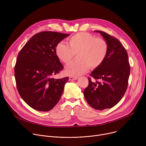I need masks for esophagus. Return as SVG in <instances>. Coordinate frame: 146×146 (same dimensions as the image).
Here are the masks:
<instances>
[{"instance_id":"1","label":"esophagus","mask_w":146,"mask_h":146,"mask_svg":"<svg viewBox=\"0 0 146 146\" xmlns=\"http://www.w3.org/2000/svg\"><path fill=\"white\" fill-rule=\"evenodd\" d=\"M78 78L76 77H72V76H70L69 77V80H77Z\"/></svg>"}]
</instances>
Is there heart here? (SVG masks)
<instances>
[{
	"instance_id": "obj_1",
	"label": "heart",
	"mask_w": 146,
	"mask_h": 146,
	"mask_svg": "<svg viewBox=\"0 0 146 146\" xmlns=\"http://www.w3.org/2000/svg\"><path fill=\"white\" fill-rule=\"evenodd\" d=\"M68 41L69 45L59 42L55 47V54L65 64H69L76 54L77 59L65 69L66 74L69 76H78L87 72L90 67H99L107 56L108 46L102 38L80 33L70 37Z\"/></svg>"
}]
</instances>
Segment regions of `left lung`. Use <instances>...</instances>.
<instances>
[{
    "instance_id": "8db88e82",
    "label": "left lung",
    "mask_w": 146,
    "mask_h": 146,
    "mask_svg": "<svg viewBox=\"0 0 146 146\" xmlns=\"http://www.w3.org/2000/svg\"><path fill=\"white\" fill-rule=\"evenodd\" d=\"M94 32L102 36L108 50L103 63L90 74L101 82H92L88 78L89 83L84 91V96L92 108L104 110L114 107L123 97L130 67L127 51L117 39L103 31Z\"/></svg>"
}]
</instances>
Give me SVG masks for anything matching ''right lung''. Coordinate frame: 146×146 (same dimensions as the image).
<instances>
[{
	"label": "right lung",
	"mask_w": 146,
	"mask_h": 146,
	"mask_svg": "<svg viewBox=\"0 0 146 146\" xmlns=\"http://www.w3.org/2000/svg\"><path fill=\"white\" fill-rule=\"evenodd\" d=\"M70 34L53 31L39 33L32 36L20 51L15 67L19 93L32 108L46 112L57 104L69 77L51 76L63 68L56 56V45Z\"/></svg>",
	"instance_id": "right-lung-1"
}]
</instances>
